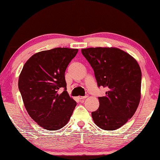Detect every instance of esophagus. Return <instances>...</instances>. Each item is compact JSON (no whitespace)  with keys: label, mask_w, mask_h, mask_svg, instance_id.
<instances>
[{"label":"esophagus","mask_w":160,"mask_h":160,"mask_svg":"<svg viewBox=\"0 0 160 160\" xmlns=\"http://www.w3.org/2000/svg\"><path fill=\"white\" fill-rule=\"evenodd\" d=\"M88 97V95H85V96H84V97H78V99H85Z\"/></svg>","instance_id":"34e87169"}]
</instances>
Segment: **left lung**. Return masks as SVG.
<instances>
[{
  "label": "left lung",
  "mask_w": 160,
  "mask_h": 160,
  "mask_svg": "<svg viewBox=\"0 0 160 160\" xmlns=\"http://www.w3.org/2000/svg\"><path fill=\"white\" fill-rule=\"evenodd\" d=\"M98 87L106 88V95L98 97L99 107L92 112L94 123L105 131L123 126L138 107L141 90V70L137 61L115 47L82 48Z\"/></svg>",
  "instance_id": "1"
}]
</instances>
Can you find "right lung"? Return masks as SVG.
<instances>
[{"label":"right lung","mask_w":160,"mask_h":160,"mask_svg":"<svg viewBox=\"0 0 160 160\" xmlns=\"http://www.w3.org/2000/svg\"><path fill=\"white\" fill-rule=\"evenodd\" d=\"M77 48H55L31 56L23 66L18 88L30 117L48 131H56L68 122L77 103L66 91L65 72ZM64 91L59 93L58 90Z\"/></svg>","instance_id":"right-lung-1"}]
</instances>
